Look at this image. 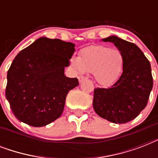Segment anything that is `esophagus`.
<instances>
[{
    "instance_id": "1",
    "label": "esophagus",
    "mask_w": 158,
    "mask_h": 158,
    "mask_svg": "<svg viewBox=\"0 0 158 158\" xmlns=\"http://www.w3.org/2000/svg\"><path fill=\"white\" fill-rule=\"evenodd\" d=\"M78 79H79V83H81V82H83V81H84V80H85V79H86L87 78H86V77L83 76V75H79Z\"/></svg>"
}]
</instances>
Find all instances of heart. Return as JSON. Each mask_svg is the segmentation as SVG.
<instances>
[{"label": "heart", "mask_w": 158, "mask_h": 158, "mask_svg": "<svg viewBox=\"0 0 158 158\" xmlns=\"http://www.w3.org/2000/svg\"><path fill=\"white\" fill-rule=\"evenodd\" d=\"M76 71L94 73L101 85H110L119 78L124 65V57L119 50L105 46H91L82 49L79 58L70 60Z\"/></svg>", "instance_id": "b5f03b06"}]
</instances>
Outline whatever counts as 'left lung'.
Wrapping results in <instances>:
<instances>
[{
    "label": "left lung",
    "instance_id": "1",
    "mask_svg": "<svg viewBox=\"0 0 158 158\" xmlns=\"http://www.w3.org/2000/svg\"><path fill=\"white\" fill-rule=\"evenodd\" d=\"M118 48L124 57L123 73L108 89H94V110L99 116L115 124L134 120L147 106L152 89L149 60L135 43L116 36L102 39Z\"/></svg>",
    "mask_w": 158,
    "mask_h": 158
}]
</instances>
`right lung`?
<instances>
[{
	"mask_svg": "<svg viewBox=\"0 0 158 158\" xmlns=\"http://www.w3.org/2000/svg\"><path fill=\"white\" fill-rule=\"evenodd\" d=\"M74 44L40 38L14 59L7 73L6 96L15 117L34 127L61 115L67 94L79 85L77 78L64 75Z\"/></svg>",
	"mask_w": 158,
	"mask_h": 158,
	"instance_id": "add662e5",
	"label": "right lung"
}]
</instances>
